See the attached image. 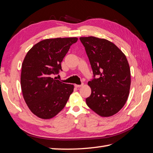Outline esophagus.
Masks as SVG:
<instances>
[{
  "mask_svg": "<svg viewBox=\"0 0 153 153\" xmlns=\"http://www.w3.org/2000/svg\"><path fill=\"white\" fill-rule=\"evenodd\" d=\"M83 83H82V85H77V84H75V85H74V86L76 87H77V88H78V87H82V86H83Z\"/></svg>",
  "mask_w": 153,
  "mask_h": 153,
  "instance_id": "34e87169",
  "label": "esophagus"
}]
</instances>
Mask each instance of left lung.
<instances>
[{
	"mask_svg": "<svg viewBox=\"0 0 153 153\" xmlns=\"http://www.w3.org/2000/svg\"><path fill=\"white\" fill-rule=\"evenodd\" d=\"M79 39L94 75L88 82L91 94L86 99L87 105L100 116H112L122 108L129 96L131 73L128 60L116 45L105 39L90 36Z\"/></svg>",
	"mask_w": 153,
	"mask_h": 153,
	"instance_id": "obj_1",
	"label": "left lung"
}]
</instances>
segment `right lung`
Listing matches in <instances>:
<instances>
[{
  "label": "right lung",
  "instance_id": "add662e5",
  "mask_svg": "<svg viewBox=\"0 0 153 153\" xmlns=\"http://www.w3.org/2000/svg\"><path fill=\"white\" fill-rule=\"evenodd\" d=\"M77 37L47 39L35 44L22 65L21 88L31 112L41 119L57 115L74 91V86L51 77L62 70L61 62Z\"/></svg>",
  "mask_w": 153,
  "mask_h": 153
}]
</instances>
